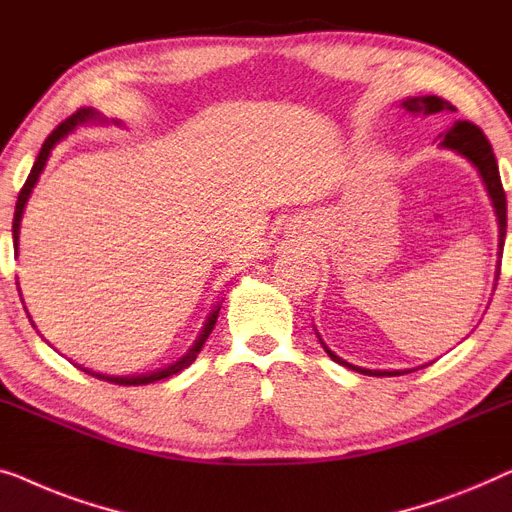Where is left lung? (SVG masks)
<instances>
[{"instance_id": "obj_1", "label": "left lung", "mask_w": 512, "mask_h": 512, "mask_svg": "<svg viewBox=\"0 0 512 512\" xmlns=\"http://www.w3.org/2000/svg\"><path fill=\"white\" fill-rule=\"evenodd\" d=\"M399 109L406 111L410 115H434V113H441V111H455V106L450 102H445V99L436 97V95H424V97H406L399 102ZM438 139H441V148H448L452 153L462 155L469 160L475 169H478V174L482 178V183H485V190H487V197L492 201L494 206V213H496V225H499V259H496V278L499 280V269H501V255H503V243H506V227H508V220H506V192H503V185H501V176H499V164H496V157H494V150L489 146L487 136L482 134V129L478 125H473L469 120H457L455 125H452L448 132L445 134H438ZM496 287V283H494ZM318 334V331H315ZM320 338V334H318ZM322 348L327 350V355L338 362L341 366H348V369L357 371V373H364V376H403V373H410V371H417V369H403V371H371V369H362V366H355L350 362H345L338 355L331 352L325 341L320 338Z\"/></svg>"}]
</instances>
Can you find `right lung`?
Instances as JSON below:
<instances>
[{
    "mask_svg": "<svg viewBox=\"0 0 512 512\" xmlns=\"http://www.w3.org/2000/svg\"><path fill=\"white\" fill-rule=\"evenodd\" d=\"M92 122H102V125H106V122H109V118H104L102 113L95 111V109H90V106H88V109H78L74 115H71V118L64 120L62 125H57L53 129V134H50L48 139L43 141V146H41L39 155H37V162H34L30 176H27L23 190H20V194H18L16 213H13V253H16V257H18V241H20V222H23V213H25L27 199H30L34 185L39 183V176H41V171L46 169V162H48L50 153H53V148L57 146V143H60L62 139H67V136L74 132L78 125H92ZM111 122H113V125H122V122H118V120H111ZM18 292H20V287H18ZM20 297H23V294H20ZM218 313H220V301L213 306V311L206 315L204 327H201L199 336L194 338V343L190 345V348H187L185 355L178 357L176 362L167 364V366H164V369H155V371H150V373H141V376H106V373L90 371V369H85V366H78V364L76 366L81 371L90 373V376H95L99 380H109V383H115V385H148V383H155V380H164V378H169V376H176V373H181L183 369H187V366L194 362V359H197L201 348H204L206 338L211 336L215 322H218ZM27 318H30V313H27ZM32 325H34V322H32Z\"/></svg>",
    "mask_w": 512,
    "mask_h": 512,
    "instance_id": "1",
    "label": "right lung"
}]
</instances>
